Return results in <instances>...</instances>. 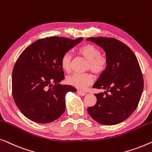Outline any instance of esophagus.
I'll return each mask as SVG.
<instances>
[{"label": "esophagus", "instance_id": "1", "mask_svg": "<svg viewBox=\"0 0 152 152\" xmlns=\"http://www.w3.org/2000/svg\"><path fill=\"white\" fill-rule=\"evenodd\" d=\"M77 93H78V94L80 95V96H85V94H85V92H84V91H82L80 90H77Z\"/></svg>", "mask_w": 152, "mask_h": 152}]
</instances>
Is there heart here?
<instances>
[{
	"label": "heart",
	"mask_w": 152,
	"mask_h": 152,
	"mask_svg": "<svg viewBox=\"0 0 152 152\" xmlns=\"http://www.w3.org/2000/svg\"><path fill=\"white\" fill-rule=\"evenodd\" d=\"M78 53L87 61L86 69H89L95 74H101L107 67V58L104 55L100 54V50L91 44H85L78 48ZM72 56L66 52L61 59V67L64 71L69 72L72 67ZM92 76L89 73L73 74L68 76L67 83L79 89H84L92 83Z\"/></svg>",
	"instance_id": "obj_1"
}]
</instances>
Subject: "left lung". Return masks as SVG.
<instances>
[{
	"mask_svg": "<svg viewBox=\"0 0 152 152\" xmlns=\"http://www.w3.org/2000/svg\"><path fill=\"white\" fill-rule=\"evenodd\" d=\"M105 52L107 67L100 74L94 88L97 102L87 109L91 118L102 125H116L129 118L137 107L144 82L138 60L129 47L114 38L89 37Z\"/></svg>",
	"mask_w": 152,
	"mask_h": 152,
	"instance_id": "obj_1",
	"label": "left lung"
}]
</instances>
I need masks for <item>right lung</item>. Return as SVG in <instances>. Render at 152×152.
<instances>
[{
	"label": "right lung",
	"instance_id": "1",
	"mask_svg": "<svg viewBox=\"0 0 152 152\" xmlns=\"http://www.w3.org/2000/svg\"><path fill=\"white\" fill-rule=\"evenodd\" d=\"M83 39L47 37L34 42L21 53L12 72V96L25 117L48 123L65 112L66 94L76 89L59 84L65 78L61 59Z\"/></svg>",
	"mask_w": 152,
	"mask_h": 152
}]
</instances>
